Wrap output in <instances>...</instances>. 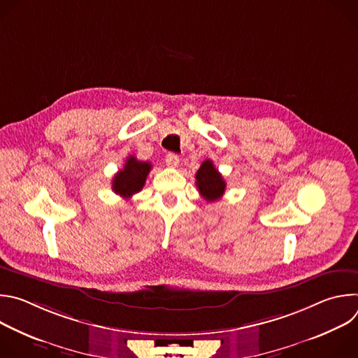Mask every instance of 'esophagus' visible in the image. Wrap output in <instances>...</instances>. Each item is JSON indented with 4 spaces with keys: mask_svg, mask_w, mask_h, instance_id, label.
<instances>
[{
    "mask_svg": "<svg viewBox=\"0 0 358 358\" xmlns=\"http://www.w3.org/2000/svg\"><path fill=\"white\" fill-rule=\"evenodd\" d=\"M180 163V157L176 155V152H169V155L166 156V164L171 169L177 167Z\"/></svg>",
    "mask_w": 358,
    "mask_h": 358,
    "instance_id": "34e87169",
    "label": "esophagus"
}]
</instances>
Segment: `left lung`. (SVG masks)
Returning <instances> with one entry per match:
<instances>
[{
    "label": "left lung",
    "mask_w": 358,
    "mask_h": 358,
    "mask_svg": "<svg viewBox=\"0 0 358 358\" xmlns=\"http://www.w3.org/2000/svg\"><path fill=\"white\" fill-rule=\"evenodd\" d=\"M195 184L199 194L207 201H217L225 192V180L222 178L221 173L214 167L211 160L202 162L201 167L195 174Z\"/></svg>",
    "instance_id": "8db88e82"
}]
</instances>
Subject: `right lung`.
<instances>
[{"mask_svg": "<svg viewBox=\"0 0 358 358\" xmlns=\"http://www.w3.org/2000/svg\"><path fill=\"white\" fill-rule=\"evenodd\" d=\"M150 170L151 164L148 162H138L134 156H130L124 167L113 177L112 189L126 199L131 198L144 187Z\"/></svg>", "mask_w": 358, "mask_h": 358, "instance_id": "1", "label": "right lung"}]
</instances>
